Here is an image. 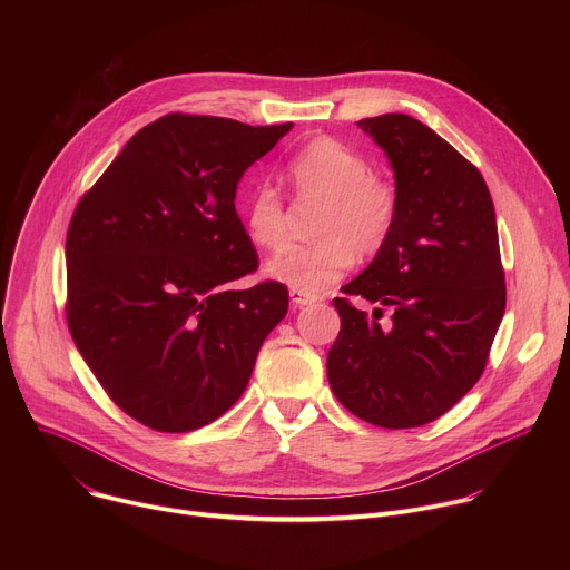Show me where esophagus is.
<instances>
[{"instance_id":"1","label":"esophagus","mask_w":570,"mask_h":570,"mask_svg":"<svg viewBox=\"0 0 570 570\" xmlns=\"http://www.w3.org/2000/svg\"><path fill=\"white\" fill-rule=\"evenodd\" d=\"M288 295H291V302L295 306H308V304L317 302V295H308V293H302V291H291Z\"/></svg>"}]
</instances>
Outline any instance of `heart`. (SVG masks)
<instances>
[{"mask_svg":"<svg viewBox=\"0 0 570 570\" xmlns=\"http://www.w3.org/2000/svg\"><path fill=\"white\" fill-rule=\"evenodd\" d=\"M291 180L302 196L320 198L327 209L320 216L315 243H291L266 266V273L291 291L320 293L338 282L356 255H376L392 232L396 196L374 178L370 161L345 144L322 137L302 148L291 161ZM248 238L264 250L279 248L286 238V207L282 196L259 185L243 207Z\"/></svg>","mask_w":570,"mask_h":570,"instance_id":"b5f03b06","label":"heart"}]
</instances>
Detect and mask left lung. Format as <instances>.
<instances>
[{"mask_svg":"<svg viewBox=\"0 0 570 570\" xmlns=\"http://www.w3.org/2000/svg\"><path fill=\"white\" fill-rule=\"evenodd\" d=\"M394 171L396 218L372 264L336 297L341 334L327 356L336 399L383 429L442 417L480 379L505 313L494 203L480 171L422 121H356ZM393 315L380 322L382 308Z\"/></svg>","mask_w":570,"mask_h":570,"instance_id":"left-lung-1","label":"left lung"}]
</instances>
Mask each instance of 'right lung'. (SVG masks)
<instances>
[{
	"instance_id": "right-lung-1",
	"label": "right lung",
	"mask_w": 570,
	"mask_h": 570,
	"mask_svg": "<svg viewBox=\"0 0 570 570\" xmlns=\"http://www.w3.org/2000/svg\"><path fill=\"white\" fill-rule=\"evenodd\" d=\"M293 124L167 115L141 128L67 232V324L104 390L161 433L196 431L246 390L288 291L257 271L236 189Z\"/></svg>"
}]
</instances>
